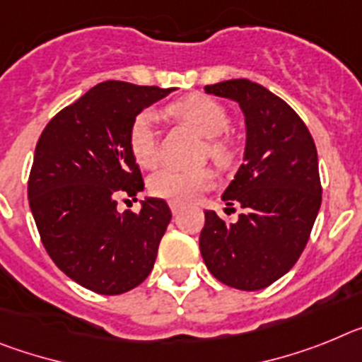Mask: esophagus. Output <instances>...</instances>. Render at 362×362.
Wrapping results in <instances>:
<instances>
[{"mask_svg":"<svg viewBox=\"0 0 362 362\" xmlns=\"http://www.w3.org/2000/svg\"><path fill=\"white\" fill-rule=\"evenodd\" d=\"M180 209H182V207L178 206V204H171V211H173V215H178V213H180Z\"/></svg>","mask_w":362,"mask_h":362,"instance_id":"34e87169","label":"esophagus"}]
</instances>
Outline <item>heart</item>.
<instances>
[{
	"label": "heart",
	"mask_w": 362,
	"mask_h": 362,
	"mask_svg": "<svg viewBox=\"0 0 362 362\" xmlns=\"http://www.w3.org/2000/svg\"><path fill=\"white\" fill-rule=\"evenodd\" d=\"M168 115L184 122L200 136L207 138V153L215 162L228 163L233 158V140L224 134L231 118L226 107L206 94H189L168 105ZM129 149L140 168L151 169L158 162V136L156 118L153 111L138 112L129 127ZM215 184V175L209 169L182 173L175 169H160L149 178V191L153 197L173 204H189Z\"/></svg>",
	"instance_id": "heart-1"
}]
</instances>
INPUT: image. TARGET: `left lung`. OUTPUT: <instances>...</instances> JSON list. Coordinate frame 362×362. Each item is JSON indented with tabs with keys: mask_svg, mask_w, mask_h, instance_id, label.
Here are the masks:
<instances>
[{
	"mask_svg": "<svg viewBox=\"0 0 362 362\" xmlns=\"http://www.w3.org/2000/svg\"><path fill=\"white\" fill-rule=\"evenodd\" d=\"M206 93L235 100L246 116L244 162L222 194L244 211L235 224L204 211L200 253L226 286L262 290L293 268L312 233L322 200L315 142L300 116L255 81H220Z\"/></svg>",
	"mask_w": 362,
	"mask_h": 362,
	"instance_id": "1",
	"label": "left lung"
}]
</instances>
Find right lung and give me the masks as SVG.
<instances>
[{
    "label": "right lung",
    "mask_w": 362,
    "mask_h": 362,
    "mask_svg": "<svg viewBox=\"0 0 362 362\" xmlns=\"http://www.w3.org/2000/svg\"><path fill=\"white\" fill-rule=\"evenodd\" d=\"M175 89L103 81L43 129L29 175V204L43 246L72 281L100 295L142 284L155 266L171 209L146 199L118 213V199L144 189L129 127Z\"/></svg>",
    "instance_id": "right-lung-1"
}]
</instances>
